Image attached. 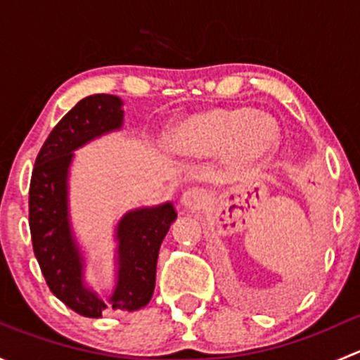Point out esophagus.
Wrapping results in <instances>:
<instances>
[{
  "mask_svg": "<svg viewBox=\"0 0 360 360\" xmlns=\"http://www.w3.org/2000/svg\"><path fill=\"white\" fill-rule=\"evenodd\" d=\"M203 202H205V193H203L202 190H198V188L186 190L183 193V197H181V203H183V205L190 210L200 209V207L203 205Z\"/></svg>",
  "mask_w": 360,
  "mask_h": 360,
  "instance_id": "esophagus-1",
  "label": "esophagus"
}]
</instances>
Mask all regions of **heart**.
Listing matches in <instances>:
<instances>
[{
  "instance_id": "1",
  "label": "heart",
  "mask_w": 360,
  "mask_h": 360,
  "mask_svg": "<svg viewBox=\"0 0 360 360\" xmlns=\"http://www.w3.org/2000/svg\"><path fill=\"white\" fill-rule=\"evenodd\" d=\"M278 143V127L271 116L249 106L212 108L191 116L170 136L179 153L209 155L226 148L233 167L244 169L266 160Z\"/></svg>"
}]
</instances>
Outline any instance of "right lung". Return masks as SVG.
I'll return each mask as SVG.
<instances>
[{
    "instance_id": "add662e5",
    "label": "right lung",
    "mask_w": 360,
    "mask_h": 360,
    "mask_svg": "<svg viewBox=\"0 0 360 360\" xmlns=\"http://www.w3.org/2000/svg\"><path fill=\"white\" fill-rule=\"evenodd\" d=\"M122 101L94 94L63 116L43 143L29 184V228L32 250L50 291L83 317L146 307L155 291L162 240L176 219L170 203L127 214L118 224V285L103 301L83 285V264L68 221V167L72 150L122 127Z\"/></svg>"
}]
</instances>
